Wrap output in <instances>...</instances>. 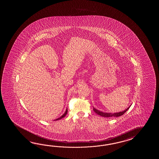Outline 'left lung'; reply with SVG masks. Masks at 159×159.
<instances>
[{
  "mask_svg": "<svg viewBox=\"0 0 159 159\" xmlns=\"http://www.w3.org/2000/svg\"><path fill=\"white\" fill-rule=\"evenodd\" d=\"M130 107V106L127 109H125V110H124L123 111L119 112H115V113H111V112H103L99 111L97 109L93 107V110L95 112L96 114H97L98 115H100L103 117H106V118H108V117H118L121 115H123L125 112L127 111L129 108Z\"/></svg>",
  "mask_w": 159,
  "mask_h": 159,
  "instance_id": "1",
  "label": "left lung"
}]
</instances>
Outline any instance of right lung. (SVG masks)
<instances>
[{
    "label": "right lung",
    "mask_w": 159,
    "mask_h": 159,
    "mask_svg": "<svg viewBox=\"0 0 159 159\" xmlns=\"http://www.w3.org/2000/svg\"><path fill=\"white\" fill-rule=\"evenodd\" d=\"M67 113H68V109H66V110L65 111L64 114L63 115H62L61 116H60V118H58L57 119L54 120H60V119H61L63 118H64L65 116H66V115L67 114Z\"/></svg>",
    "instance_id": "right-lung-1"
}]
</instances>
